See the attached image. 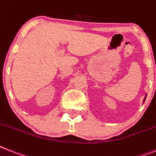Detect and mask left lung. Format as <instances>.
Wrapping results in <instances>:
<instances>
[{"mask_svg":"<svg viewBox=\"0 0 156 156\" xmlns=\"http://www.w3.org/2000/svg\"><path fill=\"white\" fill-rule=\"evenodd\" d=\"M146 96H145V98H144V102L145 100H146Z\"/></svg>","mask_w":156,"mask_h":156,"instance_id":"1","label":"left lung"}]
</instances>
